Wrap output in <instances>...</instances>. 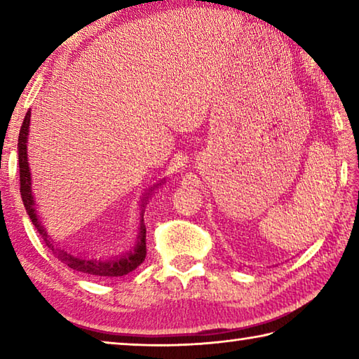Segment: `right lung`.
Returning a JSON list of instances; mask_svg holds the SVG:
<instances>
[{"label": "right lung", "instance_id": "add662e5", "mask_svg": "<svg viewBox=\"0 0 359 359\" xmlns=\"http://www.w3.org/2000/svg\"><path fill=\"white\" fill-rule=\"evenodd\" d=\"M29 117H32V111H28L23 120L20 135H19V168H20V194L23 205L29 215V220L34 223L36 229L44 239L46 245L48 247L55 258L62 261L68 267L74 271L82 272V274H88L93 277H120L130 274L135 271L137 266H141L142 261L147 255V248H145V224H141V233H139V241L135 247V250L126 253L125 257H115L109 259H92V258H81L74 257L68 252L62 250V248L55 247V244L48 238L44 228L41 226L38 220V215L34 212V199L32 193V177H29V168L27 160V141H28V128H29Z\"/></svg>", "mask_w": 359, "mask_h": 359}]
</instances>
